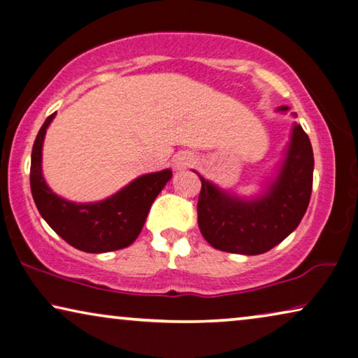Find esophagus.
<instances>
[{"mask_svg":"<svg viewBox=\"0 0 358 358\" xmlns=\"http://www.w3.org/2000/svg\"><path fill=\"white\" fill-rule=\"evenodd\" d=\"M192 163H194V157H192V155L187 153V152H182V153L176 155V158H174V168L178 169V171L189 168Z\"/></svg>","mask_w":358,"mask_h":358,"instance_id":"obj_1","label":"esophagus"}]
</instances>
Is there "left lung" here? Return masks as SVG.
Instances as JSON below:
<instances>
[{"mask_svg":"<svg viewBox=\"0 0 358 358\" xmlns=\"http://www.w3.org/2000/svg\"><path fill=\"white\" fill-rule=\"evenodd\" d=\"M278 111L289 108L279 106ZM313 166L310 138L294 122L281 163L260 194L239 196L196 173L201 180L196 205L201 236L222 252L260 255L271 250L302 221L312 195Z\"/></svg>","mask_w":358,"mask_h":358,"instance_id":"1","label":"left lung"}]
</instances>
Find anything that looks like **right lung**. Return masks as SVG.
<instances>
[{
	"label": "right lung",
	"mask_w": 358,
	"mask_h": 358,
	"mask_svg": "<svg viewBox=\"0 0 358 358\" xmlns=\"http://www.w3.org/2000/svg\"><path fill=\"white\" fill-rule=\"evenodd\" d=\"M56 113L46 117L32 148L30 189L35 205L56 234L87 253H105L126 248L137 239L150 206L173 178V171L138 176L126 187L100 201L77 203L66 200L48 187L41 171V150L46 129Z\"/></svg>",
	"instance_id": "1"
}]
</instances>
